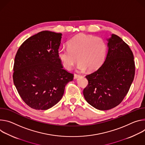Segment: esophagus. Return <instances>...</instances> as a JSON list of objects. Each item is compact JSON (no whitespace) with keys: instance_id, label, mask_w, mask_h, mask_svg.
I'll list each match as a JSON object with an SVG mask.
<instances>
[{"instance_id":"34e87169","label":"esophagus","mask_w":145,"mask_h":145,"mask_svg":"<svg viewBox=\"0 0 145 145\" xmlns=\"http://www.w3.org/2000/svg\"><path fill=\"white\" fill-rule=\"evenodd\" d=\"M79 76H80L79 75H78V74H74V79H77V78H78Z\"/></svg>"}]
</instances>
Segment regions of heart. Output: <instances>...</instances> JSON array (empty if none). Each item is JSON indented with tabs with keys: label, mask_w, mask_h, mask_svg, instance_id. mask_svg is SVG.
I'll return each mask as SVG.
<instances>
[{
	"label": "heart",
	"mask_w": 145,
	"mask_h": 145,
	"mask_svg": "<svg viewBox=\"0 0 145 145\" xmlns=\"http://www.w3.org/2000/svg\"><path fill=\"white\" fill-rule=\"evenodd\" d=\"M106 45L99 37L80 34L71 39L67 48H60L57 56L62 66L68 70L72 69L78 61L77 69L81 71L86 69L93 71L103 64L106 55Z\"/></svg>",
	"instance_id": "b5f03b06"
}]
</instances>
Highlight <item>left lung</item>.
Returning <instances> with one entry per match:
<instances>
[{
	"label": "left lung",
	"mask_w": 145,
	"mask_h": 145,
	"mask_svg": "<svg viewBox=\"0 0 145 145\" xmlns=\"http://www.w3.org/2000/svg\"><path fill=\"white\" fill-rule=\"evenodd\" d=\"M108 50L101 67L86 76L88 85L84 90L86 101L102 110L120 104L127 95L135 75V62L130 48L112 34L107 40Z\"/></svg>",
	"instance_id": "obj_1"
}]
</instances>
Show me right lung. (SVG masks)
Here are the masks:
<instances>
[{
	"label": "right lung",
	"mask_w": 145,
	"mask_h": 145,
	"mask_svg": "<svg viewBox=\"0 0 145 145\" xmlns=\"http://www.w3.org/2000/svg\"><path fill=\"white\" fill-rule=\"evenodd\" d=\"M61 33L42 31L20 46L14 64L13 81L22 100L30 108L46 110L62 98L74 75L63 69L57 52Z\"/></svg>",
	"instance_id": "add662e5"
}]
</instances>
